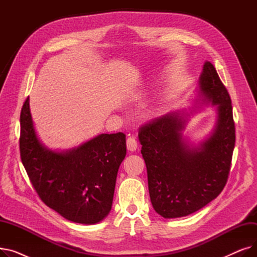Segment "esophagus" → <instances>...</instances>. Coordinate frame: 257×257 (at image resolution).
Wrapping results in <instances>:
<instances>
[{"label": "esophagus", "mask_w": 257, "mask_h": 257, "mask_svg": "<svg viewBox=\"0 0 257 257\" xmlns=\"http://www.w3.org/2000/svg\"><path fill=\"white\" fill-rule=\"evenodd\" d=\"M126 145H127V149H128L129 151H131V152L137 151L138 147H139V146H138V142H137L136 138H133V137H129V138L127 139Z\"/></svg>", "instance_id": "34e87169"}]
</instances>
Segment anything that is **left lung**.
<instances>
[{
	"mask_svg": "<svg viewBox=\"0 0 257 257\" xmlns=\"http://www.w3.org/2000/svg\"><path fill=\"white\" fill-rule=\"evenodd\" d=\"M196 103L215 106V125L203 142L193 145L182 134L190 115L171 111L139 132L155 211L166 219L191 214L217 198L227 182L235 144L230 96L214 66L205 61Z\"/></svg>",
	"mask_w": 257,
	"mask_h": 257,
	"instance_id": "left-lung-1",
	"label": "left lung"
}]
</instances>
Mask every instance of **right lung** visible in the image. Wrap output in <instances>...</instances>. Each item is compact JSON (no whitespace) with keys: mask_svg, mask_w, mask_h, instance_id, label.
<instances>
[{"mask_svg":"<svg viewBox=\"0 0 257 257\" xmlns=\"http://www.w3.org/2000/svg\"><path fill=\"white\" fill-rule=\"evenodd\" d=\"M22 163L44 203L74 223L92 225L111 210L118 168L126 156L124 133H102L63 151L39 141L29 98L21 111Z\"/></svg>","mask_w":257,"mask_h":257,"instance_id":"obj_1","label":"right lung"}]
</instances>
